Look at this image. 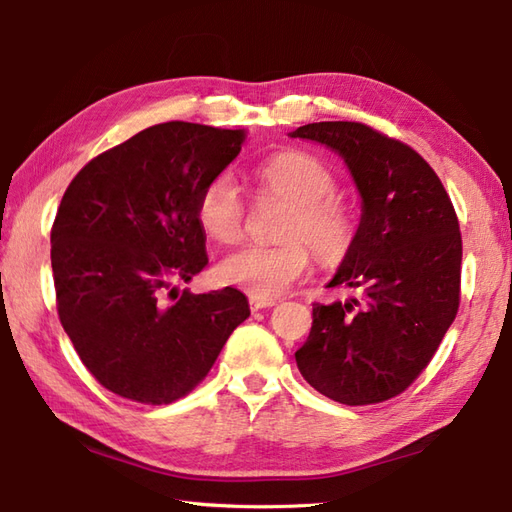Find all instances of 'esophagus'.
Here are the masks:
<instances>
[{"instance_id": "34e87169", "label": "esophagus", "mask_w": 512, "mask_h": 512, "mask_svg": "<svg viewBox=\"0 0 512 512\" xmlns=\"http://www.w3.org/2000/svg\"><path fill=\"white\" fill-rule=\"evenodd\" d=\"M248 303H250V310L257 312V310H264V308H273L277 301L275 299H264V297H250Z\"/></svg>"}]
</instances>
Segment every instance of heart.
I'll use <instances>...</instances> for the list:
<instances>
[{
	"label": "heart",
	"instance_id": "1",
	"mask_svg": "<svg viewBox=\"0 0 512 512\" xmlns=\"http://www.w3.org/2000/svg\"><path fill=\"white\" fill-rule=\"evenodd\" d=\"M264 198L290 204L279 237L281 244H246L228 253L217 277L253 297H277L312 266V250L325 266L341 264L358 239V215L336 198L332 169L306 151H281L255 169ZM195 215L202 231L215 242L231 244L244 235L246 202L228 173L215 176L202 189ZM313 248L310 249L309 246Z\"/></svg>",
	"mask_w": 512,
	"mask_h": 512
}]
</instances>
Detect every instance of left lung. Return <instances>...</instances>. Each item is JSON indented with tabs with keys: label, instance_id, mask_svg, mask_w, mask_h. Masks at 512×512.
Segmentation results:
<instances>
[{
	"label": "left lung",
	"instance_id": "left-lung-1",
	"mask_svg": "<svg viewBox=\"0 0 512 512\" xmlns=\"http://www.w3.org/2000/svg\"><path fill=\"white\" fill-rule=\"evenodd\" d=\"M290 136L336 151L363 198L356 244L328 284L363 297L314 303L297 367L341 405H376L422 374L458 314V215L429 162L369 125L310 123Z\"/></svg>",
	"mask_w": 512,
	"mask_h": 512
}]
</instances>
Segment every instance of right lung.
<instances>
[{"mask_svg": "<svg viewBox=\"0 0 512 512\" xmlns=\"http://www.w3.org/2000/svg\"><path fill=\"white\" fill-rule=\"evenodd\" d=\"M244 136L182 121L147 127L92 158L65 189L50 231L59 319L112 394L143 405L187 396L248 319L231 286L173 288L209 264L195 204Z\"/></svg>", "mask_w": 512, "mask_h": 512, "instance_id": "add662e5", "label": "right lung"}]
</instances>
